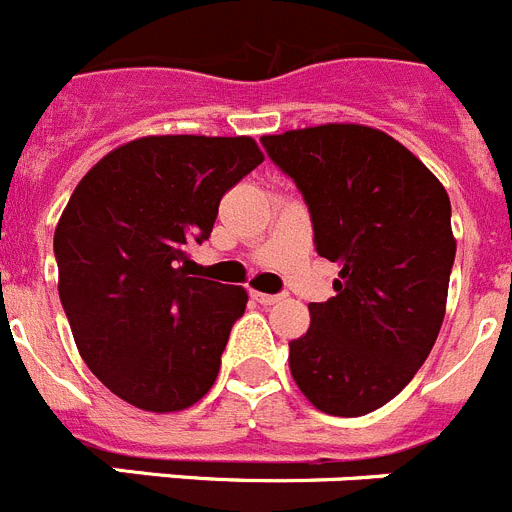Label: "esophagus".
Segmentation results:
<instances>
[{"mask_svg":"<svg viewBox=\"0 0 512 512\" xmlns=\"http://www.w3.org/2000/svg\"><path fill=\"white\" fill-rule=\"evenodd\" d=\"M253 300L261 302V305H274V302L284 300V295H266V292H251Z\"/></svg>","mask_w":512,"mask_h":512,"instance_id":"1","label":"esophagus"}]
</instances>
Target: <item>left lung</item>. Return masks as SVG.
I'll use <instances>...</instances> for the list:
<instances>
[{
  "instance_id": "8db88e82",
  "label": "left lung",
  "mask_w": 512,
  "mask_h": 512,
  "mask_svg": "<svg viewBox=\"0 0 512 512\" xmlns=\"http://www.w3.org/2000/svg\"><path fill=\"white\" fill-rule=\"evenodd\" d=\"M261 146L302 192L315 251L341 266L336 297L310 302V328L289 343V372L323 413H372L415 377L441 330L456 256L449 194L366 125L289 130Z\"/></svg>"
}]
</instances>
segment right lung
I'll return each instance as SVG.
<instances>
[{
  "mask_svg": "<svg viewBox=\"0 0 512 512\" xmlns=\"http://www.w3.org/2000/svg\"><path fill=\"white\" fill-rule=\"evenodd\" d=\"M264 161L253 138L151 135L79 182L53 235L58 295L94 377L120 400L174 413L207 395L243 287L189 277L223 194Z\"/></svg>",
  "mask_w": 512,
  "mask_h": 512,
  "instance_id": "obj_1",
  "label": "right lung"
}]
</instances>
